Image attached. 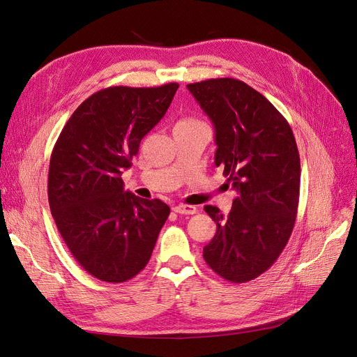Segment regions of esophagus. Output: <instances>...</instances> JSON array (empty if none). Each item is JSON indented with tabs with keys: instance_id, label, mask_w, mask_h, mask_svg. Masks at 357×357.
Returning <instances> with one entry per match:
<instances>
[{
	"instance_id": "obj_1",
	"label": "esophagus",
	"mask_w": 357,
	"mask_h": 357,
	"mask_svg": "<svg viewBox=\"0 0 357 357\" xmlns=\"http://www.w3.org/2000/svg\"><path fill=\"white\" fill-rule=\"evenodd\" d=\"M172 210H174L178 214H195L198 211L195 205H185V204L174 205V207H172Z\"/></svg>"
}]
</instances>
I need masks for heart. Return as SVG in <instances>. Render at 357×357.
<instances>
[{"label": "heart", "mask_w": 357, "mask_h": 357, "mask_svg": "<svg viewBox=\"0 0 357 357\" xmlns=\"http://www.w3.org/2000/svg\"><path fill=\"white\" fill-rule=\"evenodd\" d=\"M201 123H202V122L199 121V119L188 116V117L180 119V121L176 123V126H192V125H201Z\"/></svg>", "instance_id": "1"}]
</instances>
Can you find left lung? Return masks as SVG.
Wrapping results in <instances>:
<instances>
[{"instance_id":"8db88e82","label":"left lung","mask_w":357,"mask_h":357,"mask_svg":"<svg viewBox=\"0 0 357 357\" xmlns=\"http://www.w3.org/2000/svg\"><path fill=\"white\" fill-rule=\"evenodd\" d=\"M215 129V165L238 193L232 210H204L215 222L204 259L231 283H247L273 266L294 231L301 160L283 114L241 80L225 77L188 84Z\"/></svg>"}]
</instances>
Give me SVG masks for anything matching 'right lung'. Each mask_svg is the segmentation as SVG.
<instances>
[{"instance_id": "right-lung-1", "label": "right lung", "mask_w": 357, "mask_h": 357, "mask_svg": "<svg viewBox=\"0 0 357 357\" xmlns=\"http://www.w3.org/2000/svg\"><path fill=\"white\" fill-rule=\"evenodd\" d=\"M177 89L178 83H167L95 92L71 114L52 150V215L73 257L101 282L123 283L143 271L169 215L160 199L125 190L121 176Z\"/></svg>"}]
</instances>
